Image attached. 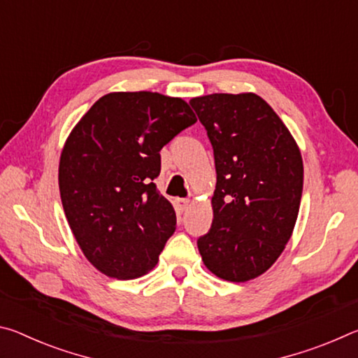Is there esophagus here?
<instances>
[{"mask_svg": "<svg viewBox=\"0 0 358 358\" xmlns=\"http://www.w3.org/2000/svg\"><path fill=\"white\" fill-rule=\"evenodd\" d=\"M187 205H189V201H187V199H175L173 201V207H175V210L178 211V213H183V211H186V208H187Z\"/></svg>", "mask_w": 358, "mask_h": 358, "instance_id": "esophagus-1", "label": "esophagus"}]
</instances>
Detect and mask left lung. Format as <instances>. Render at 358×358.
Listing matches in <instances>:
<instances>
[{
	"instance_id": "8db88e82",
	"label": "left lung",
	"mask_w": 358,
	"mask_h": 358,
	"mask_svg": "<svg viewBox=\"0 0 358 358\" xmlns=\"http://www.w3.org/2000/svg\"><path fill=\"white\" fill-rule=\"evenodd\" d=\"M189 104L207 129L216 166L213 224L197 240L199 252L221 280H254L292 237L303 191L300 148L254 93H215Z\"/></svg>"
}]
</instances>
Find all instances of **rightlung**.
I'll list each match as a JSON object with an SVG mask.
<instances>
[{"label": "right lung", "mask_w": 358, "mask_h": 358, "mask_svg": "<svg viewBox=\"0 0 358 358\" xmlns=\"http://www.w3.org/2000/svg\"><path fill=\"white\" fill-rule=\"evenodd\" d=\"M196 121L181 98L115 92L96 101L66 138L59 196L83 256L101 273L134 280L156 266L177 224L153 183L159 151Z\"/></svg>", "instance_id": "obj_1"}]
</instances>
